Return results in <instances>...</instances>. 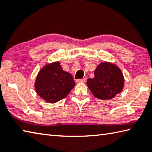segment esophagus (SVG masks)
I'll use <instances>...</instances> for the list:
<instances>
[{"instance_id": "34e87169", "label": "esophagus", "mask_w": 152, "mask_h": 152, "mask_svg": "<svg viewBox=\"0 0 152 152\" xmlns=\"http://www.w3.org/2000/svg\"><path fill=\"white\" fill-rule=\"evenodd\" d=\"M77 82H86V78H83L82 79H78L76 80Z\"/></svg>"}]
</instances>
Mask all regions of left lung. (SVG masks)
<instances>
[{
  "instance_id": "left-lung-1",
  "label": "left lung",
  "mask_w": 152,
  "mask_h": 152,
  "mask_svg": "<svg viewBox=\"0 0 152 152\" xmlns=\"http://www.w3.org/2000/svg\"><path fill=\"white\" fill-rule=\"evenodd\" d=\"M94 77L87 80V86L94 96L99 99L109 100L122 91L124 77L119 67L107 61L98 65Z\"/></svg>"
}]
</instances>
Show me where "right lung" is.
I'll use <instances>...</instances> for the list:
<instances>
[{
  "label": "right lung",
  "mask_w": 152,
  "mask_h": 152,
  "mask_svg": "<svg viewBox=\"0 0 152 152\" xmlns=\"http://www.w3.org/2000/svg\"><path fill=\"white\" fill-rule=\"evenodd\" d=\"M75 84L71 74L63 70L59 61H55L41 69L35 80V88L42 99L55 103L66 97Z\"/></svg>",
  "instance_id": "obj_1"
}]
</instances>
